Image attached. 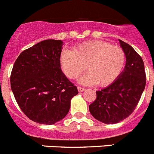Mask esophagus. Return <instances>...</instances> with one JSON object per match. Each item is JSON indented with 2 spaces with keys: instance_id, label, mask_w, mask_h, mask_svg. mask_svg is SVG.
<instances>
[{
  "instance_id": "esophagus-1",
  "label": "esophagus",
  "mask_w": 154,
  "mask_h": 154,
  "mask_svg": "<svg viewBox=\"0 0 154 154\" xmlns=\"http://www.w3.org/2000/svg\"><path fill=\"white\" fill-rule=\"evenodd\" d=\"M85 90V89L84 88H82V87H78V91L79 92H82V91H84Z\"/></svg>"
}]
</instances>
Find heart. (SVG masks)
<instances>
[{
    "label": "heart",
    "mask_w": 154,
    "mask_h": 154,
    "mask_svg": "<svg viewBox=\"0 0 154 154\" xmlns=\"http://www.w3.org/2000/svg\"><path fill=\"white\" fill-rule=\"evenodd\" d=\"M125 63L122 48L98 40L83 42L60 54L61 67L69 79H76L87 68L88 72L79 79L85 85L97 83L103 87L112 84L122 72Z\"/></svg>",
    "instance_id": "heart-1"
}]
</instances>
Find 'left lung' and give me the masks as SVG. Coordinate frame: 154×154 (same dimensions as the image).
<instances>
[{
	"label": "left lung",
	"mask_w": 154,
	"mask_h": 154,
	"mask_svg": "<svg viewBox=\"0 0 154 154\" xmlns=\"http://www.w3.org/2000/svg\"><path fill=\"white\" fill-rule=\"evenodd\" d=\"M119 42L125 54L124 70L112 84L96 91L97 99L89 105L94 118L105 124L118 123L131 115L146 85L142 58L128 44Z\"/></svg>",
	"instance_id": "left-lung-1"
}]
</instances>
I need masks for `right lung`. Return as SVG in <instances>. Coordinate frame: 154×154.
I'll return each mask as SVG.
<instances>
[{
    "label": "right lung",
    "mask_w": 154,
    "mask_h": 154,
    "mask_svg": "<svg viewBox=\"0 0 154 154\" xmlns=\"http://www.w3.org/2000/svg\"><path fill=\"white\" fill-rule=\"evenodd\" d=\"M61 40L42 41L20 54L13 67L10 85L20 109L31 120L53 125L64 118L76 86L60 69Z\"/></svg>",
    "instance_id": "add662e5"
}]
</instances>
